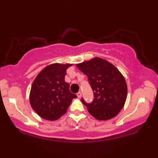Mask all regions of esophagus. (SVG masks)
Segmentation results:
<instances>
[{
    "label": "esophagus",
    "mask_w": 158,
    "mask_h": 158,
    "mask_svg": "<svg viewBox=\"0 0 158 158\" xmlns=\"http://www.w3.org/2000/svg\"><path fill=\"white\" fill-rule=\"evenodd\" d=\"M77 97H78L79 98H81V92H78V93H77Z\"/></svg>",
    "instance_id": "esophagus-1"
}]
</instances>
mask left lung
I'll return each mask as SVG.
<instances>
[{
  "mask_svg": "<svg viewBox=\"0 0 158 158\" xmlns=\"http://www.w3.org/2000/svg\"><path fill=\"white\" fill-rule=\"evenodd\" d=\"M89 79L94 99L90 103L81 102L90 115L100 121L116 116L125 105L127 89L124 77L108 61L94 58L76 65Z\"/></svg>",
  "mask_w": 158,
  "mask_h": 158,
  "instance_id": "1",
  "label": "left lung"
}]
</instances>
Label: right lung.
<instances>
[{
  "mask_svg": "<svg viewBox=\"0 0 158 158\" xmlns=\"http://www.w3.org/2000/svg\"><path fill=\"white\" fill-rule=\"evenodd\" d=\"M72 64H52L38 74L32 84L30 103L42 118L56 121L66 113L73 98L77 96L69 90L65 81L66 70Z\"/></svg>",
  "mask_w": 158,
  "mask_h": 158,
  "instance_id": "1",
  "label": "right lung"
}]
</instances>
